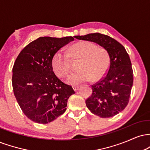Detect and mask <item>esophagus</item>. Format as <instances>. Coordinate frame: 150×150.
Returning a JSON list of instances; mask_svg holds the SVG:
<instances>
[{
    "instance_id": "esophagus-1",
    "label": "esophagus",
    "mask_w": 150,
    "mask_h": 150,
    "mask_svg": "<svg viewBox=\"0 0 150 150\" xmlns=\"http://www.w3.org/2000/svg\"><path fill=\"white\" fill-rule=\"evenodd\" d=\"M78 86H73V90L74 91H75V92H76V91H77V89H78Z\"/></svg>"
}]
</instances>
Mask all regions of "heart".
I'll use <instances>...</instances> for the list:
<instances>
[{"label": "heart", "instance_id": "1", "mask_svg": "<svg viewBox=\"0 0 150 150\" xmlns=\"http://www.w3.org/2000/svg\"><path fill=\"white\" fill-rule=\"evenodd\" d=\"M81 58L77 65L79 70L67 78L66 82L70 85H77L87 81H97L106 74L110 63L107 51L98 48L90 42L82 41L70 46L68 53L59 49L53 54L51 65L57 76L64 77L70 71V58Z\"/></svg>", "mask_w": 150, "mask_h": 150}]
</instances>
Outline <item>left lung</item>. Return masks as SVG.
Returning a JSON list of instances; mask_svg holds the SVG:
<instances>
[{"instance_id":"obj_1","label":"left lung","mask_w":150,"mask_h":150,"mask_svg":"<svg viewBox=\"0 0 150 150\" xmlns=\"http://www.w3.org/2000/svg\"><path fill=\"white\" fill-rule=\"evenodd\" d=\"M74 37L96 43L109 55L107 73L92 85V94L85 103L94 115L101 118L116 116L128 105L133 83V72L128 53L122 44L105 34L92 33Z\"/></svg>"}]
</instances>
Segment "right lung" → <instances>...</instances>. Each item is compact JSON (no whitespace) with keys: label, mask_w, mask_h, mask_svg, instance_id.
<instances>
[{"label":"right lung","mask_w":150,"mask_h":150,"mask_svg":"<svg viewBox=\"0 0 150 150\" xmlns=\"http://www.w3.org/2000/svg\"><path fill=\"white\" fill-rule=\"evenodd\" d=\"M74 40L73 37L38 38L26 46L13 68V92L22 112L37 123H50L66 110L73 87L61 82L53 71L55 53Z\"/></svg>","instance_id":"obj_1"}]
</instances>
